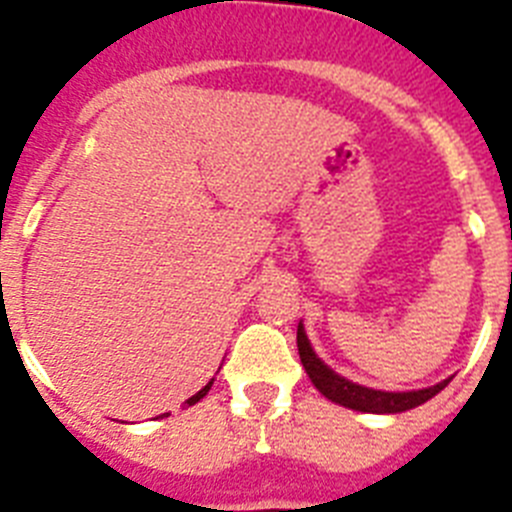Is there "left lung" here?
Returning <instances> with one entry per match:
<instances>
[{
    "label": "left lung",
    "mask_w": 512,
    "mask_h": 512,
    "mask_svg": "<svg viewBox=\"0 0 512 512\" xmlns=\"http://www.w3.org/2000/svg\"><path fill=\"white\" fill-rule=\"evenodd\" d=\"M297 348H300V361L305 366L307 377L312 384L323 392L328 400L338 402L343 408L361 410V413H402V410L418 408L425 400H431L433 395L449 384V379L441 384H433L428 390H415V392H382V390H369L361 384L348 382L341 374H336L325 361H320L312 351L310 341L305 336V328L297 325Z\"/></svg>",
    "instance_id": "left-lung-1"
}]
</instances>
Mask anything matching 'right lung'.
I'll return each instance as SVG.
<instances>
[{"label": "right lung", "instance_id": "obj_1", "mask_svg": "<svg viewBox=\"0 0 512 512\" xmlns=\"http://www.w3.org/2000/svg\"><path fill=\"white\" fill-rule=\"evenodd\" d=\"M210 387H212V382H207V384H205V387H202V390H200V392H197V395H192V397H189V400H187V402H184V405H194V402H200V400H202V397H205V395H207V392H210Z\"/></svg>", "mask_w": 512, "mask_h": 512}]
</instances>
